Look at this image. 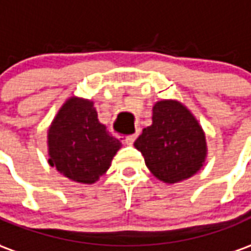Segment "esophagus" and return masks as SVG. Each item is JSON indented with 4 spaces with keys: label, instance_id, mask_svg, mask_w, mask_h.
Segmentation results:
<instances>
[{
    "label": "esophagus",
    "instance_id": "34e87169",
    "mask_svg": "<svg viewBox=\"0 0 251 251\" xmlns=\"http://www.w3.org/2000/svg\"><path fill=\"white\" fill-rule=\"evenodd\" d=\"M137 136H138V131H136V133H133V134H130V136H127L126 138H124V142L127 144V145H131L133 142L136 141Z\"/></svg>",
    "mask_w": 251,
    "mask_h": 251
}]
</instances>
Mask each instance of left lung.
Returning a JSON list of instances; mask_svg holds the SVG:
<instances>
[{"label": "left lung", "instance_id": "1", "mask_svg": "<svg viewBox=\"0 0 251 251\" xmlns=\"http://www.w3.org/2000/svg\"><path fill=\"white\" fill-rule=\"evenodd\" d=\"M152 120L134 142L149 171L171 184L196 174L204 163L205 137L194 115L176 100H160Z\"/></svg>", "mask_w": 251, "mask_h": 251}]
</instances>
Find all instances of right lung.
Listing matches in <instances>:
<instances>
[{
	"instance_id": "1",
	"label": "right lung",
	"mask_w": 251,
	"mask_h": 251,
	"mask_svg": "<svg viewBox=\"0 0 251 251\" xmlns=\"http://www.w3.org/2000/svg\"><path fill=\"white\" fill-rule=\"evenodd\" d=\"M48 163L68 179L91 184L109 169L120 140L99 124L93 102L71 98L48 130Z\"/></svg>"
}]
</instances>
